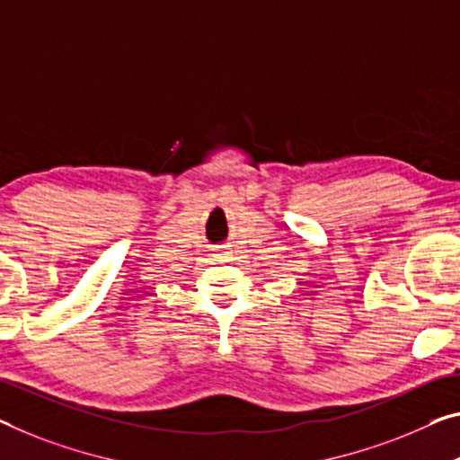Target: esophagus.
I'll return each instance as SVG.
<instances>
[{"label": "esophagus", "mask_w": 460, "mask_h": 460, "mask_svg": "<svg viewBox=\"0 0 460 460\" xmlns=\"http://www.w3.org/2000/svg\"><path fill=\"white\" fill-rule=\"evenodd\" d=\"M216 252H217V254H222V257H226V254H228L230 251H228V249H224V246H220V249H217Z\"/></svg>", "instance_id": "obj_1"}]
</instances>
